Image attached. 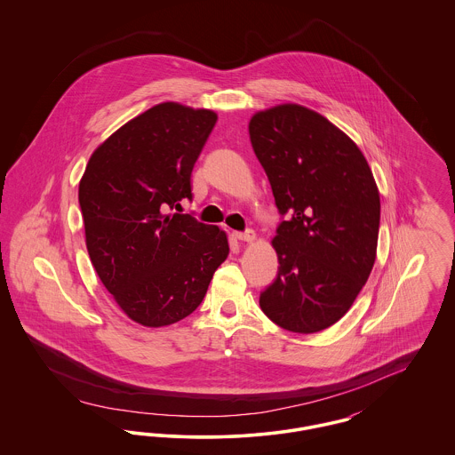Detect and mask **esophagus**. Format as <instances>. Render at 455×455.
I'll list each match as a JSON object with an SVG mask.
<instances>
[{
	"label": "esophagus",
	"instance_id": "obj_1",
	"mask_svg": "<svg viewBox=\"0 0 455 455\" xmlns=\"http://www.w3.org/2000/svg\"><path fill=\"white\" fill-rule=\"evenodd\" d=\"M235 238H238L240 242H247V243H252L256 240V234L252 230H247V232H235Z\"/></svg>",
	"mask_w": 455,
	"mask_h": 455
}]
</instances>
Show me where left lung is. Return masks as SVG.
<instances>
[{"instance_id":"left-lung-1","label":"left lung","mask_w":455,"mask_h":455,"mask_svg":"<svg viewBox=\"0 0 455 455\" xmlns=\"http://www.w3.org/2000/svg\"><path fill=\"white\" fill-rule=\"evenodd\" d=\"M251 143L286 220L271 240L278 276L259 297L286 331L336 324L367 283L377 256L380 196L347 132L299 104L256 112Z\"/></svg>"}]
</instances>
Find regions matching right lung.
<instances>
[{"instance_id": "1", "label": "right lung", "mask_w": 455, "mask_h": 455, "mask_svg": "<svg viewBox=\"0 0 455 455\" xmlns=\"http://www.w3.org/2000/svg\"><path fill=\"white\" fill-rule=\"evenodd\" d=\"M217 112L162 102L100 143L78 186L88 256L131 321L175 324L203 302L228 238L172 213L191 199V172Z\"/></svg>"}]
</instances>
